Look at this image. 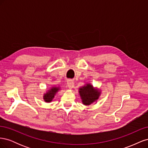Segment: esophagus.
Segmentation results:
<instances>
[{"mask_svg":"<svg viewBox=\"0 0 148 148\" xmlns=\"http://www.w3.org/2000/svg\"><path fill=\"white\" fill-rule=\"evenodd\" d=\"M67 86H69L70 89H72L74 87V82L73 80L69 79L67 81Z\"/></svg>","mask_w":148,"mask_h":148,"instance_id":"1","label":"esophagus"}]
</instances>
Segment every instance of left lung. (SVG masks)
Segmentation results:
<instances>
[{
  "instance_id": "left-lung-1",
  "label": "left lung",
  "mask_w": 148,
  "mask_h": 148,
  "mask_svg": "<svg viewBox=\"0 0 148 148\" xmlns=\"http://www.w3.org/2000/svg\"><path fill=\"white\" fill-rule=\"evenodd\" d=\"M79 95L82 97V102L84 105L89 106L91 103L96 101L100 95V92L97 89H95L90 84H86L79 88Z\"/></svg>"
}]
</instances>
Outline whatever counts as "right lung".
Returning a JSON list of instances; mask_svg holds the SVG:
<instances>
[{"instance_id":"add662e5","label":"right lung","mask_w":148,"mask_h":148,"mask_svg":"<svg viewBox=\"0 0 148 148\" xmlns=\"http://www.w3.org/2000/svg\"><path fill=\"white\" fill-rule=\"evenodd\" d=\"M59 90V88L56 87H52L51 89H49L48 92L46 93L44 96V100L46 102H50L52 101V99L54 97V96L56 93Z\"/></svg>"}]
</instances>
